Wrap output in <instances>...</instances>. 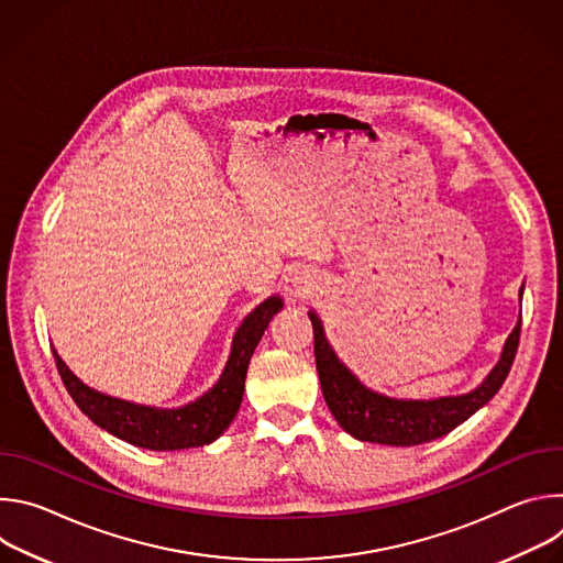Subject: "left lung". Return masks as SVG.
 Listing matches in <instances>:
<instances>
[{
    "label": "left lung",
    "instance_id": "obj_1",
    "mask_svg": "<svg viewBox=\"0 0 563 563\" xmlns=\"http://www.w3.org/2000/svg\"><path fill=\"white\" fill-rule=\"evenodd\" d=\"M521 291L523 287L519 289V296ZM307 313L313 325V356L320 389H323L330 412L354 439L383 445H421L434 441L467 421L478 408H484L504 385L512 367L521 334L519 316V323L510 332L499 363L493 367L486 380L472 391L432 400H406L365 387L347 369V365L339 361L316 311Z\"/></svg>",
    "mask_w": 563,
    "mask_h": 563
}]
</instances>
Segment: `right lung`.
Here are the masks:
<instances>
[{
    "instance_id": "obj_1",
    "label": "right lung",
    "mask_w": 563,
    "mask_h": 563,
    "mask_svg": "<svg viewBox=\"0 0 563 563\" xmlns=\"http://www.w3.org/2000/svg\"><path fill=\"white\" fill-rule=\"evenodd\" d=\"M283 309L280 296H269L263 300L238 328L231 354L227 365L216 380V385L205 391L194 404L183 408L163 410V408H148L137 406L131 400H122L109 394H102L79 380L59 354L53 350L57 372L77 404L96 426L107 430L109 434L155 452L167 450H185V448H200L213 443L233 421V417L243 404L245 391V376L252 361V354L263 339L269 320Z\"/></svg>"
}]
</instances>
